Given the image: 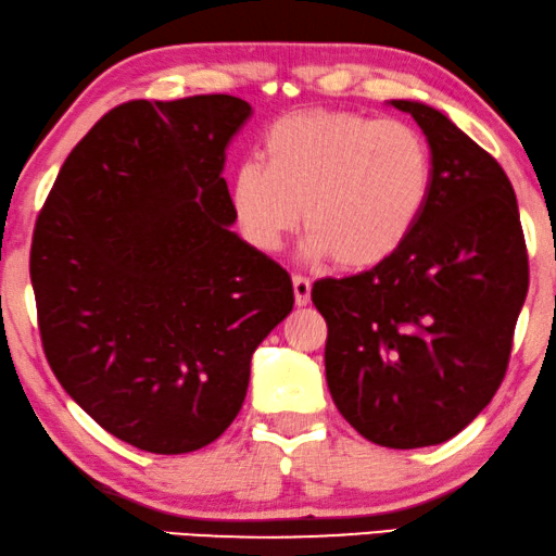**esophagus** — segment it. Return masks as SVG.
<instances>
[{"mask_svg": "<svg viewBox=\"0 0 556 556\" xmlns=\"http://www.w3.org/2000/svg\"><path fill=\"white\" fill-rule=\"evenodd\" d=\"M292 287H294V302L304 307V304L309 302V294H312V281L309 277L304 275H292Z\"/></svg>", "mask_w": 556, "mask_h": 556, "instance_id": "obj_1", "label": "esophagus"}]
</instances>
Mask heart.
I'll use <instances>...</instances> for the list:
<instances>
[{"label": "heart", "mask_w": 556, "mask_h": 556, "mask_svg": "<svg viewBox=\"0 0 556 556\" xmlns=\"http://www.w3.org/2000/svg\"><path fill=\"white\" fill-rule=\"evenodd\" d=\"M433 163L413 125L348 111H304L264 132L262 163L231 176V208L249 244L279 252L302 222L304 254L367 269L393 256L424 216Z\"/></svg>", "instance_id": "heart-1"}]
</instances>
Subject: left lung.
I'll use <instances>...</instances> for the list:
<instances>
[{"label": "left lung", "mask_w": 556, "mask_h": 556, "mask_svg": "<svg viewBox=\"0 0 556 556\" xmlns=\"http://www.w3.org/2000/svg\"><path fill=\"white\" fill-rule=\"evenodd\" d=\"M431 146V197L386 262L319 279L327 388L342 418L386 448L453 438L509 367L529 256L509 176L443 113L393 100Z\"/></svg>", "instance_id": "8db88e82"}]
</instances>
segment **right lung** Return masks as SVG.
Returning a JSON list of instances; mask_svg holds the SVG:
<instances>
[{
	"mask_svg": "<svg viewBox=\"0 0 556 556\" xmlns=\"http://www.w3.org/2000/svg\"><path fill=\"white\" fill-rule=\"evenodd\" d=\"M233 96L130 100L62 163L29 277L54 378L108 433L199 451L241 410L260 342L292 312L287 269L241 241L226 146Z\"/></svg>",
	"mask_w": 556,
	"mask_h": 556,
	"instance_id": "1",
	"label": "right lung"
}]
</instances>
